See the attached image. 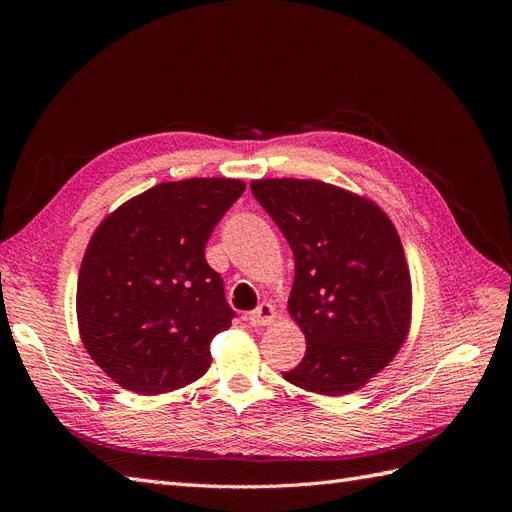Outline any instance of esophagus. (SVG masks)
<instances>
[{
    "label": "esophagus",
    "mask_w": 512,
    "mask_h": 512,
    "mask_svg": "<svg viewBox=\"0 0 512 512\" xmlns=\"http://www.w3.org/2000/svg\"><path fill=\"white\" fill-rule=\"evenodd\" d=\"M247 320H250V324H254V327H267V324L275 320V307L271 303H262L254 309V312L247 314Z\"/></svg>",
    "instance_id": "obj_1"
}]
</instances>
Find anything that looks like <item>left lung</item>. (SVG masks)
<instances>
[{"mask_svg": "<svg viewBox=\"0 0 512 512\" xmlns=\"http://www.w3.org/2000/svg\"><path fill=\"white\" fill-rule=\"evenodd\" d=\"M250 188L294 254L288 312L307 350L284 378L329 397L363 389L404 346L412 320L393 222L374 200L318 179H258Z\"/></svg>", "mask_w": 512, "mask_h": 512, "instance_id": "1", "label": "left lung"}]
</instances>
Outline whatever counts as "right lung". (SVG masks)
I'll return each mask as SVG.
<instances>
[{
	"instance_id": "1",
	"label": "right lung",
	"mask_w": 512,
	"mask_h": 512,
	"mask_svg": "<svg viewBox=\"0 0 512 512\" xmlns=\"http://www.w3.org/2000/svg\"><path fill=\"white\" fill-rule=\"evenodd\" d=\"M241 179L166 181L100 222L76 284V318L91 359L141 395L177 391L205 376L211 339L235 312L205 245Z\"/></svg>"
}]
</instances>
